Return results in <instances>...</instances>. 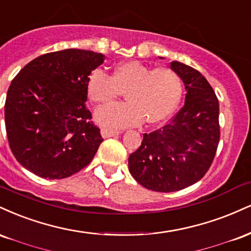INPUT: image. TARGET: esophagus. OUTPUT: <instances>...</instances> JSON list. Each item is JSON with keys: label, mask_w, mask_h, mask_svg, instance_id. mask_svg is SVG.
I'll list each match as a JSON object with an SVG mask.
<instances>
[{"label": "esophagus", "mask_w": 251, "mask_h": 251, "mask_svg": "<svg viewBox=\"0 0 251 251\" xmlns=\"http://www.w3.org/2000/svg\"><path fill=\"white\" fill-rule=\"evenodd\" d=\"M101 134L104 138H109V137H113V136H117V135L121 134V131L113 130V129H109V128H102Z\"/></svg>", "instance_id": "1"}]
</instances>
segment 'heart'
Masks as SVG:
<instances>
[{
    "label": "heart",
    "mask_w": 251,
    "mask_h": 251,
    "mask_svg": "<svg viewBox=\"0 0 251 251\" xmlns=\"http://www.w3.org/2000/svg\"><path fill=\"white\" fill-rule=\"evenodd\" d=\"M88 99L95 104L114 102L125 93L126 103L97 110L96 121L102 126L121 128L142 121L156 125L176 108L182 93L181 77L168 67L150 68L137 61L123 62L109 76L96 69L85 81Z\"/></svg>",
    "instance_id": "1"
}]
</instances>
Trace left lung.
<instances>
[{"label":"left lung","mask_w":251,"mask_h":251,"mask_svg":"<svg viewBox=\"0 0 251 251\" xmlns=\"http://www.w3.org/2000/svg\"><path fill=\"white\" fill-rule=\"evenodd\" d=\"M170 68L184 82L183 107L163 128L143 134L140 148L129 156L132 177L160 193L199 182L213 163L220 142L219 100L207 78L178 61Z\"/></svg>","instance_id":"left-lung-1"}]
</instances>
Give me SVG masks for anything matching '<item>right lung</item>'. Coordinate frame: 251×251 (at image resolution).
<instances>
[{
    "label": "right lung",
    "mask_w": 251,
    "mask_h": 251,
    "mask_svg": "<svg viewBox=\"0 0 251 251\" xmlns=\"http://www.w3.org/2000/svg\"><path fill=\"white\" fill-rule=\"evenodd\" d=\"M104 56L81 49L48 52L11 81L4 104L17 162L43 178H66L90 163L103 138L85 105V81Z\"/></svg>",
    "instance_id": "1"
}]
</instances>
